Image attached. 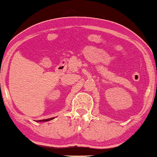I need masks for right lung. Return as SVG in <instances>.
Masks as SVG:
<instances>
[{
  "label": "right lung",
  "mask_w": 157,
  "mask_h": 157,
  "mask_svg": "<svg viewBox=\"0 0 157 157\" xmlns=\"http://www.w3.org/2000/svg\"><path fill=\"white\" fill-rule=\"evenodd\" d=\"M55 117H52V118H50V119H43V120H40L39 121H50V120H52Z\"/></svg>",
  "instance_id": "right-lung-1"
}]
</instances>
